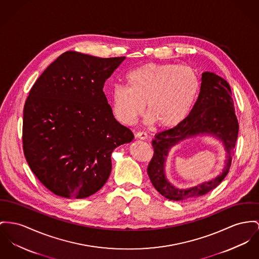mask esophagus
Listing matches in <instances>:
<instances>
[{
	"label": "esophagus",
	"mask_w": 259,
	"mask_h": 259,
	"mask_svg": "<svg viewBox=\"0 0 259 259\" xmlns=\"http://www.w3.org/2000/svg\"><path fill=\"white\" fill-rule=\"evenodd\" d=\"M136 137H137L138 138H139V139H142V140H144V139H147V138H148L147 134H146V133H144V132H138V133L136 134Z\"/></svg>",
	"instance_id": "obj_1"
}]
</instances>
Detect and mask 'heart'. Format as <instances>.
Returning <instances> with one entry per match:
<instances>
[{
  "mask_svg": "<svg viewBox=\"0 0 259 259\" xmlns=\"http://www.w3.org/2000/svg\"><path fill=\"white\" fill-rule=\"evenodd\" d=\"M127 87L112 90V111L123 124H132L146 112L159 126L172 127L190 114L199 91L196 70L176 64H145L131 70Z\"/></svg>",
  "mask_w": 259,
  "mask_h": 259,
  "instance_id": "heart-1",
  "label": "heart"
}]
</instances>
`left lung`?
Here are the masks:
<instances>
[{"mask_svg": "<svg viewBox=\"0 0 259 259\" xmlns=\"http://www.w3.org/2000/svg\"><path fill=\"white\" fill-rule=\"evenodd\" d=\"M238 134L239 122L235 114L231 87L224 78L214 72H203L198 98L189 116L178 125L157 134L152 140L154 154L148 165L147 174L153 187L164 197L175 201L198 197L214 190L229 172ZM198 134H210L224 142L228 158L225 170L212 181L187 190L177 189L165 178V159L174 145Z\"/></svg>", "mask_w": 259, "mask_h": 259, "instance_id": "left-lung-1", "label": "left lung"}]
</instances>
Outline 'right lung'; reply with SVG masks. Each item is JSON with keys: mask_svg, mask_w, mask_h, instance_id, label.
<instances>
[{"mask_svg": "<svg viewBox=\"0 0 259 259\" xmlns=\"http://www.w3.org/2000/svg\"><path fill=\"white\" fill-rule=\"evenodd\" d=\"M124 59L68 51L30 89L23 152L36 178L56 195L78 199L97 192L110 176L114 149L135 138L115 119L103 91Z\"/></svg>", "mask_w": 259, "mask_h": 259, "instance_id": "right-lung-1", "label": "right lung"}]
</instances>
